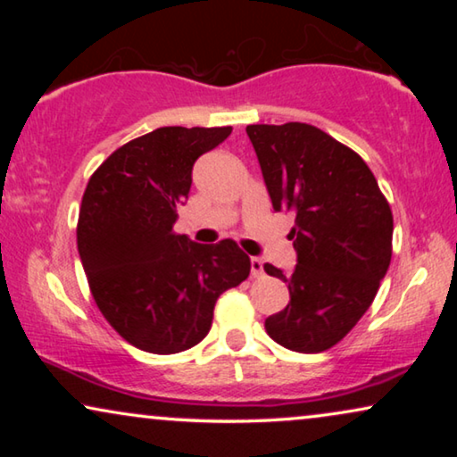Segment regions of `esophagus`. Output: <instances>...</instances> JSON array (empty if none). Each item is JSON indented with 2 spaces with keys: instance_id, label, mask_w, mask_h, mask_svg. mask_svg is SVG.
<instances>
[{
  "instance_id": "esophagus-1",
  "label": "esophagus",
  "mask_w": 457,
  "mask_h": 457,
  "mask_svg": "<svg viewBox=\"0 0 457 457\" xmlns=\"http://www.w3.org/2000/svg\"><path fill=\"white\" fill-rule=\"evenodd\" d=\"M262 274H264V262L260 258H252V277L260 278Z\"/></svg>"
}]
</instances>
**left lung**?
<instances>
[{"label":"left lung","mask_w":457,"mask_h":457,"mask_svg":"<svg viewBox=\"0 0 457 457\" xmlns=\"http://www.w3.org/2000/svg\"><path fill=\"white\" fill-rule=\"evenodd\" d=\"M274 212L295 214L297 264L291 302L266 318V333L299 353H320L352 330L377 295L391 262L393 216L377 179L358 154L303 122L249 124Z\"/></svg>","instance_id":"left-lung-1"}]
</instances>
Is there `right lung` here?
Masks as SVG:
<instances>
[{"label":"right lung","mask_w":457,"mask_h":457,"mask_svg":"<svg viewBox=\"0 0 457 457\" xmlns=\"http://www.w3.org/2000/svg\"><path fill=\"white\" fill-rule=\"evenodd\" d=\"M230 127H162L118 147L93 172L77 245L93 299L118 335L149 353H179L210 333L216 299L249 277L235 241L174 233L199 155Z\"/></svg>","instance_id":"1"}]
</instances>
